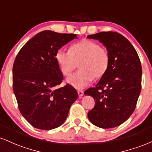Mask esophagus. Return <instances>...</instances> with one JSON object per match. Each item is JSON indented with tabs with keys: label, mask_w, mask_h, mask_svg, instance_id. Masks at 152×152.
Returning a JSON list of instances; mask_svg holds the SVG:
<instances>
[{
	"label": "esophagus",
	"mask_w": 152,
	"mask_h": 152,
	"mask_svg": "<svg viewBox=\"0 0 152 152\" xmlns=\"http://www.w3.org/2000/svg\"><path fill=\"white\" fill-rule=\"evenodd\" d=\"M78 96H81V97H82L83 96V91H81V90H78Z\"/></svg>",
	"instance_id": "1"
}]
</instances>
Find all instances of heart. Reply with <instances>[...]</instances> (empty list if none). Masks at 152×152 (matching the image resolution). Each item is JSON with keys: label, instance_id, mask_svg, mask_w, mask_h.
I'll return each instance as SVG.
<instances>
[{"label": "heart", "instance_id": "obj_1", "mask_svg": "<svg viewBox=\"0 0 152 152\" xmlns=\"http://www.w3.org/2000/svg\"><path fill=\"white\" fill-rule=\"evenodd\" d=\"M56 60L62 74L68 76L77 67L80 70L66 78V82L76 88H83L95 79L102 78L109 69L110 56L104 47L90 40H83L71 46L70 50H57Z\"/></svg>", "mask_w": 152, "mask_h": 152}]
</instances>
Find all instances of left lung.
<instances>
[{
    "label": "left lung",
    "mask_w": 152,
    "mask_h": 152,
    "mask_svg": "<svg viewBox=\"0 0 152 152\" xmlns=\"http://www.w3.org/2000/svg\"><path fill=\"white\" fill-rule=\"evenodd\" d=\"M87 38L102 43L110 56L106 74L96 87L84 92L96 101L88 119L100 128H114L126 121L136 108L142 88L140 59L132 43L118 33L101 32Z\"/></svg>",
    "instance_id": "1"
}]
</instances>
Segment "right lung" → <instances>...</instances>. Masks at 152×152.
Wrapping results in <instances>:
<instances>
[{"mask_svg":"<svg viewBox=\"0 0 152 152\" xmlns=\"http://www.w3.org/2000/svg\"><path fill=\"white\" fill-rule=\"evenodd\" d=\"M76 34L38 33L22 47L13 66V88L20 112L33 126L50 130L62 125L78 98L71 85L58 88L63 74L57 50Z\"/></svg>","mask_w":152,"mask_h":152,"instance_id":"1","label":"right lung"}]
</instances>
